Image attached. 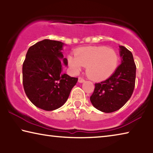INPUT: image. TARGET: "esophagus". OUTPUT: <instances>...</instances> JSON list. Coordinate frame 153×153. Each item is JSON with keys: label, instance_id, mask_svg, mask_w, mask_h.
<instances>
[{"label": "esophagus", "instance_id": "34e87169", "mask_svg": "<svg viewBox=\"0 0 153 153\" xmlns=\"http://www.w3.org/2000/svg\"><path fill=\"white\" fill-rule=\"evenodd\" d=\"M78 82H80V83H82V82H85V79H84V77H79V78H78Z\"/></svg>", "mask_w": 153, "mask_h": 153}]
</instances>
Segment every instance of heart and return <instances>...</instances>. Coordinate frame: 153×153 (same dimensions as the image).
I'll list each match as a JSON object with an SVG mask.
<instances>
[{"label":"heart","instance_id":"heart-1","mask_svg":"<svg viewBox=\"0 0 153 153\" xmlns=\"http://www.w3.org/2000/svg\"><path fill=\"white\" fill-rule=\"evenodd\" d=\"M69 65L78 73L82 67H86V74L94 80L108 78L117 69L119 56L114 49L106 46H90L79 48L67 57Z\"/></svg>","mask_w":153,"mask_h":153}]
</instances>
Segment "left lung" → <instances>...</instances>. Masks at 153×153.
I'll list each match as a JSON object with an SVG mask.
<instances>
[{"instance_id": "obj_1", "label": "left lung", "mask_w": 153, "mask_h": 153, "mask_svg": "<svg viewBox=\"0 0 153 153\" xmlns=\"http://www.w3.org/2000/svg\"><path fill=\"white\" fill-rule=\"evenodd\" d=\"M121 63L107 79L96 83L90 101L98 110L112 113L121 108L132 95L136 82V66L132 53L120 46Z\"/></svg>"}]
</instances>
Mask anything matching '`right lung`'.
<instances>
[{"label": "right lung", "instance_id": "1", "mask_svg": "<svg viewBox=\"0 0 153 153\" xmlns=\"http://www.w3.org/2000/svg\"><path fill=\"white\" fill-rule=\"evenodd\" d=\"M63 43L45 39L30 46L23 63V85L27 98L36 107L53 111L67 101L78 78L62 73L61 51Z\"/></svg>", "mask_w": 153, "mask_h": 153}]
</instances>
